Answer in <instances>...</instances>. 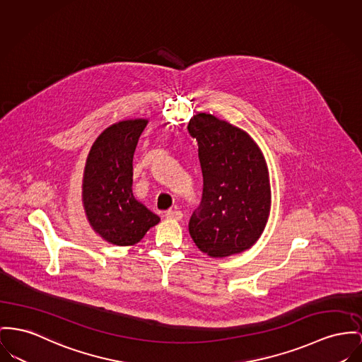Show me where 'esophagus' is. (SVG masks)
Listing matches in <instances>:
<instances>
[{
    "instance_id": "1",
    "label": "esophagus",
    "mask_w": 362,
    "mask_h": 362,
    "mask_svg": "<svg viewBox=\"0 0 362 362\" xmlns=\"http://www.w3.org/2000/svg\"><path fill=\"white\" fill-rule=\"evenodd\" d=\"M182 211H180V210H169L168 213H166V218L168 219H174V221H180L181 218H182Z\"/></svg>"
}]
</instances>
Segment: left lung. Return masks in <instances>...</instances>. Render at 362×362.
Masks as SVG:
<instances>
[{"label": "left lung", "instance_id": "8db88e82", "mask_svg": "<svg viewBox=\"0 0 362 362\" xmlns=\"http://www.w3.org/2000/svg\"><path fill=\"white\" fill-rule=\"evenodd\" d=\"M188 132L199 145L203 193L189 219L197 248L222 258L250 248L270 210L265 159L251 137L210 114H197Z\"/></svg>", "mask_w": 362, "mask_h": 362}]
</instances>
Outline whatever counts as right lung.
Listing matches in <instances>:
<instances>
[{
	"label": "right lung",
	"instance_id": "right-lung-1",
	"mask_svg": "<svg viewBox=\"0 0 362 362\" xmlns=\"http://www.w3.org/2000/svg\"><path fill=\"white\" fill-rule=\"evenodd\" d=\"M145 126V119L110 126L97 137L86 160L82 187L86 216L103 239L117 245L141 240L160 221L132 191L133 155Z\"/></svg>",
	"mask_w": 362,
	"mask_h": 362
}]
</instances>
